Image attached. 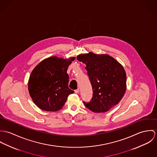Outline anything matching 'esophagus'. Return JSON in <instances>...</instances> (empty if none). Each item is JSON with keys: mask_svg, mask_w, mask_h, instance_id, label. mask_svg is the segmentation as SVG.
Wrapping results in <instances>:
<instances>
[{"mask_svg": "<svg viewBox=\"0 0 157 157\" xmlns=\"http://www.w3.org/2000/svg\"><path fill=\"white\" fill-rule=\"evenodd\" d=\"M75 92L76 93H79V89L78 88V89L75 90Z\"/></svg>", "mask_w": 157, "mask_h": 157, "instance_id": "1", "label": "esophagus"}]
</instances>
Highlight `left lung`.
Masks as SVG:
<instances>
[{"mask_svg":"<svg viewBox=\"0 0 157 157\" xmlns=\"http://www.w3.org/2000/svg\"><path fill=\"white\" fill-rule=\"evenodd\" d=\"M77 59L86 64V69L93 89L90 101H83L87 108L101 113L117 104L126 86V75L122 65L108 55L92 52L79 55Z\"/></svg>","mask_w":157,"mask_h":157,"instance_id":"obj_1","label":"left lung"}]
</instances>
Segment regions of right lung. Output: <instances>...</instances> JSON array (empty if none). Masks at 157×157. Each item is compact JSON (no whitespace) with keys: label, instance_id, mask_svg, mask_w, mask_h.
Here are the masks:
<instances>
[{"label":"right lung","instance_id":"1","mask_svg":"<svg viewBox=\"0 0 157 157\" xmlns=\"http://www.w3.org/2000/svg\"><path fill=\"white\" fill-rule=\"evenodd\" d=\"M75 58L69 59L48 58L33 70L28 90L35 105L44 111H56L63 108L68 96L74 93L69 88V66Z\"/></svg>","mask_w":157,"mask_h":157}]
</instances>
